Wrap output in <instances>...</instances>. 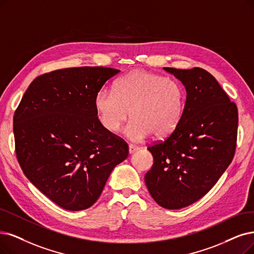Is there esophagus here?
<instances>
[{"instance_id":"34e87169","label":"esophagus","mask_w":254,"mask_h":254,"mask_svg":"<svg viewBox=\"0 0 254 254\" xmlns=\"http://www.w3.org/2000/svg\"><path fill=\"white\" fill-rule=\"evenodd\" d=\"M139 149V147L134 146V145H129V154H133L135 151H137Z\"/></svg>"}]
</instances>
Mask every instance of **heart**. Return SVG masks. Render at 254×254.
Instances as JSON below:
<instances>
[{
    "mask_svg": "<svg viewBox=\"0 0 254 254\" xmlns=\"http://www.w3.org/2000/svg\"><path fill=\"white\" fill-rule=\"evenodd\" d=\"M186 94L177 81L144 69L120 78L114 89L102 88L95 97L98 118L109 132H117L129 114L126 136L138 141L153 133L171 134L184 115Z\"/></svg>",
    "mask_w": 254,
    "mask_h": 254,
    "instance_id": "1",
    "label": "heart"
}]
</instances>
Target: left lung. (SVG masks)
<instances>
[{
	"label": "left lung",
	"mask_w": 254,
	"mask_h": 254,
	"mask_svg": "<svg viewBox=\"0 0 254 254\" xmlns=\"http://www.w3.org/2000/svg\"><path fill=\"white\" fill-rule=\"evenodd\" d=\"M187 92L184 115L164 141L148 147L154 164L145 176L158 205L179 209L203 197L230 165L238 133V108L205 69L164 67Z\"/></svg>",
	"instance_id": "left-lung-1"
}]
</instances>
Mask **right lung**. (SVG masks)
<instances>
[{"label": "right lung", "instance_id": "1", "mask_svg": "<svg viewBox=\"0 0 254 254\" xmlns=\"http://www.w3.org/2000/svg\"><path fill=\"white\" fill-rule=\"evenodd\" d=\"M120 73L104 66L54 70L33 80L13 117L16 157L25 176L66 210L100 197L128 145L98 119L95 97Z\"/></svg>", "mask_w": 254, "mask_h": 254}]
</instances>
